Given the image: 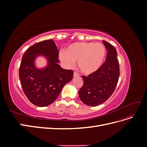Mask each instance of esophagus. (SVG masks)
Masks as SVG:
<instances>
[{
  "label": "esophagus",
  "instance_id": "1",
  "mask_svg": "<svg viewBox=\"0 0 147 147\" xmlns=\"http://www.w3.org/2000/svg\"><path fill=\"white\" fill-rule=\"evenodd\" d=\"M78 76H79V74H78L77 72H75L74 73V77H78Z\"/></svg>",
  "mask_w": 147,
  "mask_h": 147
}]
</instances>
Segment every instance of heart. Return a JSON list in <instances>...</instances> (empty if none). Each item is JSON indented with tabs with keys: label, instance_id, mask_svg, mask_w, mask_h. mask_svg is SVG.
Instances as JSON below:
<instances>
[{
	"label": "heart",
	"instance_id": "obj_1",
	"mask_svg": "<svg viewBox=\"0 0 147 147\" xmlns=\"http://www.w3.org/2000/svg\"><path fill=\"white\" fill-rule=\"evenodd\" d=\"M107 54L105 46L100 43L75 42L69 45L65 52L59 53L61 61L69 67L77 61L78 67L84 75L96 72L103 64Z\"/></svg>",
	"mask_w": 147,
	"mask_h": 147
}]
</instances>
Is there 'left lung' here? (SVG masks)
<instances>
[{
  "instance_id": "1",
  "label": "left lung",
  "mask_w": 147,
  "mask_h": 147,
  "mask_svg": "<svg viewBox=\"0 0 147 147\" xmlns=\"http://www.w3.org/2000/svg\"><path fill=\"white\" fill-rule=\"evenodd\" d=\"M107 53L105 63L96 72L82 76L83 85L78 91L80 99L84 104L94 107L107 100L113 94L119 76L117 52L113 46L103 40Z\"/></svg>"
}]
</instances>
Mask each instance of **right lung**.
Here are the masks:
<instances>
[{"label":"right lung","mask_w":147,"mask_h":147,"mask_svg":"<svg viewBox=\"0 0 147 147\" xmlns=\"http://www.w3.org/2000/svg\"><path fill=\"white\" fill-rule=\"evenodd\" d=\"M38 56L45 57L47 65L36 67ZM59 51L53 40H47L31 46L23 56L19 70L22 88L29 101L38 107H45L57 99L65 84L72 80L74 72L58 64Z\"/></svg>","instance_id":"right-lung-1"}]
</instances>
